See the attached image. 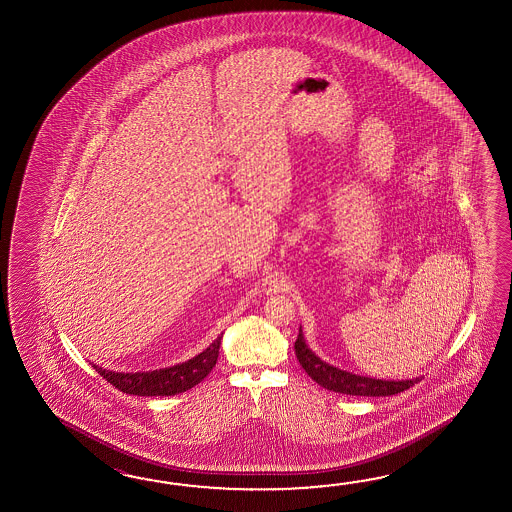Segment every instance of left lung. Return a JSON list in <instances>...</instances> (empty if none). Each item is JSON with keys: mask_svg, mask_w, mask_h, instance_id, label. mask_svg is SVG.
I'll return each mask as SVG.
<instances>
[{"mask_svg": "<svg viewBox=\"0 0 512 512\" xmlns=\"http://www.w3.org/2000/svg\"><path fill=\"white\" fill-rule=\"evenodd\" d=\"M296 359L302 364L305 373L318 382L322 388L333 390V392L344 393V395H364V397H381V395H395L412 388L419 379L414 381H379L370 377H360L348 371L338 370L326 364L324 360L318 359L311 349L305 346L302 329L298 331V338L294 342Z\"/></svg>", "mask_w": 512, "mask_h": 512, "instance_id": "1", "label": "left lung"}]
</instances>
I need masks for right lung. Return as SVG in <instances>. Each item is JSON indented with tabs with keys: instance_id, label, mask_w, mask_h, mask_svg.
<instances>
[{
	"instance_id": "add662e5",
	"label": "right lung",
	"mask_w": 512,
	"mask_h": 512,
	"mask_svg": "<svg viewBox=\"0 0 512 512\" xmlns=\"http://www.w3.org/2000/svg\"><path fill=\"white\" fill-rule=\"evenodd\" d=\"M221 337L216 338L203 353L194 359L177 364L166 370L146 371V373H115L93 366L100 377L124 393H133L141 397H168L183 393L203 381L218 360Z\"/></svg>"
}]
</instances>
